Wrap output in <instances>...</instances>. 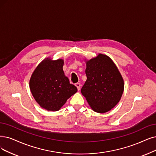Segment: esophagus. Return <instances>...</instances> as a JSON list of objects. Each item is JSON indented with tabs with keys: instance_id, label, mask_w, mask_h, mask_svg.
Returning a JSON list of instances; mask_svg holds the SVG:
<instances>
[{
	"instance_id": "esophagus-1",
	"label": "esophagus",
	"mask_w": 156,
	"mask_h": 156,
	"mask_svg": "<svg viewBox=\"0 0 156 156\" xmlns=\"http://www.w3.org/2000/svg\"><path fill=\"white\" fill-rule=\"evenodd\" d=\"M76 87L77 88V90H80V84L79 83H77L76 84Z\"/></svg>"
}]
</instances>
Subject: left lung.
<instances>
[{
  "label": "left lung",
  "instance_id": "1",
  "mask_svg": "<svg viewBox=\"0 0 156 156\" xmlns=\"http://www.w3.org/2000/svg\"><path fill=\"white\" fill-rule=\"evenodd\" d=\"M87 79L81 88L91 109L99 113L110 111L120 101L124 88L121 74L108 56L100 54L86 61Z\"/></svg>",
  "mask_w": 156,
  "mask_h": 156
}]
</instances>
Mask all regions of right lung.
Listing matches in <instances>:
<instances>
[{"mask_svg":"<svg viewBox=\"0 0 156 156\" xmlns=\"http://www.w3.org/2000/svg\"><path fill=\"white\" fill-rule=\"evenodd\" d=\"M63 59L47 58L36 67L31 76L29 86L36 101L47 111H57L77 91L70 83L63 70Z\"/></svg>","mask_w":156,"mask_h":156,"instance_id":"1","label":"right lung"}]
</instances>
